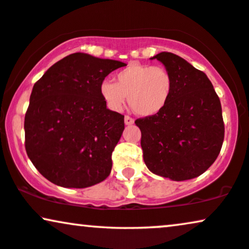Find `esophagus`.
Returning <instances> with one entry per match:
<instances>
[{
	"label": "esophagus",
	"instance_id": "esophagus-1",
	"mask_svg": "<svg viewBox=\"0 0 249 249\" xmlns=\"http://www.w3.org/2000/svg\"><path fill=\"white\" fill-rule=\"evenodd\" d=\"M124 123H125V125H132L134 123V119L131 118L130 116H125Z\"/></svg>",
	"mask_w": 249,
	"mask_h": 249
}]
</instances>
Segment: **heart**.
<instances>
[{
	"mask_svg": "<svg viewBox=\"0 0 249 249\" xmlns=\"http://www.w3.org/2000/svg\"><path fill=\"white\" fill-rule=\"evenodd\" d=\"M116 83L103 80L100 92L110 109L121 111L128 105L137 115L150 117L165 108L171 96L174 80L163 67L131 63L115 75Z\"/></svg>",
	"mask_w": 249,
	"mask_h": 249,
	"instance_id": "b5f03b06",
	"label": "heart"
}]
</instances>
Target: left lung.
Wrapping results in <instances>:
<instances>
[{"label": "left lung", "mask_w": 249, "mask_h": 249, "mask_svg": "<svg viewBox=\"0 0 249 249\" xmlns=\"http://www.w3.org/2000/svg\"><path fill=\"white\" fill-rule=\"evenodd\" d=\"M156 58L174 80L161 112L139 118L141 148L147 168L157 176L181 181L202 175L218 156L224 140L219 97L206 73L172 53Z\"/></svg>", "instance_id": "1"}]
</instances>
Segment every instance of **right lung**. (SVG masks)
<instances>
[{"label":"right lung","mask_w":249,"mask_h":249,"mask_svg":"<svg viewBox=\"0 0 249 249\" xmlns=\"http://www.w3.org/2000/svg\"><path fill=\"white\" fill-rule=\"evenodd\" d=\"M125 63L74 53L34 84L25 115V148L53 184L85 188L105 180L124 131V116L107 108L102 81Z\"/></svg>","instance_id":"right-lung-1"}]
</instances>
